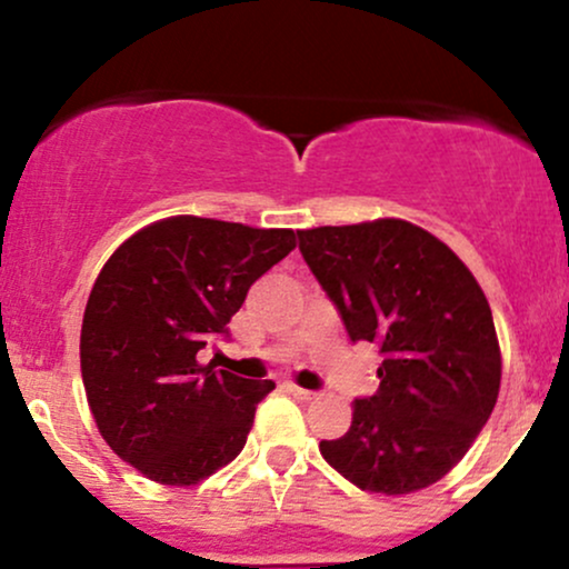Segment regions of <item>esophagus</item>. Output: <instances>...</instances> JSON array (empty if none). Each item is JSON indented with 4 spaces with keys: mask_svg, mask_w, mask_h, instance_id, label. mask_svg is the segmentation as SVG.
Instances as JSON below:
<instances>
[{
    "mask_svg": "<svg viewBox=\"0 0 569 569\" xmlns=\"http://www.w3.org/2000/svg\"><path fill=\"white\" fill-rule=\"evenodd\" d=\"M283 388H286V393H291L293 398H312V396H316V393H312V390L299 388V385H293V382H286Z\"/></svg>",
    "mask_w": 569,
    "mask_h": 569,
    "instance_id": "obj_1",
    "label": "esophagus"
}]
</instances>
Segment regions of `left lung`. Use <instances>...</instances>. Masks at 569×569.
<instances>
[{"label": "left lung", "instance_id": "1", "mask_svg": "<svg viewBox=\"0 0 569 569\" xmlns=\"http://www.w3.org/2000/svg\"><path fill=\"white\" fill-rule=\"evenodd\" d=\"M297 234L352 342L382 352L380 388L352 401L350 430L321 441L323 460L367 492L436 485L498 401L500 345L485 291L452 248L403 219Z\"/></svg>", "mask_w": 569, "mask_h": 569}]
</instances>
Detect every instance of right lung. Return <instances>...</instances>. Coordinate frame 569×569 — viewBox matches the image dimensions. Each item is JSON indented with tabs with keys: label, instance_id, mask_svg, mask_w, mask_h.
<instances>
[{
	"label": "right lung",
	"instance_id": "obj_1",
	"mask_svg": "<svg viewBox=\"0 0 569 569\" xmlns=\"http://www.w3.org/2000/svg\"><path fill=\"white\" fill-rule=\"evenodd\" d=\"M293 246V230L171 217L103 264L82 318L84 393L103 441L147 479L192 487L246 447L276 382L202 367L198 352L230 335L253 280Z\"/></svg>",
	"mask_w": 569,
	"mask_h": 569
}]
</instances>
